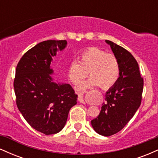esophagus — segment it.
Returning a JSON list of instances; mask_svg holds the SVG:
<instances>
[{
	"label": "esophagus",
	"mask_w": 158,
	"mask_h": 158,
	"mask_svg": "<svg viewBox=\"0 0 158 158\" xmlns=\"http://www.w3.org/2000/svg\"><path fill=\"white\" fill-rule=\"evenodd\" d=\"M78 100H79V102L80 103H83V104H85V101H84V99H83V94H78Z\"/></svg>",
	"instance_id": "34e87169"
}]
</instances>
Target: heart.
I'll use <instances>...</instances> for the list:
<instances>
[{
    "label": "heart",
    "instance_id": "1",
    "mask_svg": "<svg viewBox=\"0 0 158 158\" xmlns=\"http://www.w3.org/2000/svg\"><path fill=\"white\" fill-rule=\"evenodd\" d=\"M78 61L70 63L68 68V77L73 84L80 83L88 73L91 77L78 87L84 90L99 86L102 90L112 88L120 76V64L115 56L106 53L97 48H89L78 56Z\"/></svg>",
    "mask_w": 158,
    "mask_h": 158
}]
</instances>
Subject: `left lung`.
<instances>
[{"label": "left lung", "mask_w": 158, "mask_h": 158, "mask_svg": "<svg viewBox=\"0 0 158 158\" xmlns=\"http://www.w3.org/2000/svg\"><path fill=\"white\" fill-rule=\"evenodd\" d=\"M106 42L118 59L120 76L117 82L106 92V102L102 103L99 116L90 123L97 133L108 137L122 130L139 108L143 79L131 52L108 40Z\"/></svg>", "instance_id": "1"}]
</instances>
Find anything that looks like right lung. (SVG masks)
Returning <instances> with one entry per match:
<instances>
[{"instance_id": "add662e5", "label": "right lung", "mask_w": 158, "mask_h": 158, "mask_svg": "<svg viewBox=\"0 0 158 158\" xmlns=\"http://www.w3.org/2000/svg\"><path fill=\"white\" fill-rule=\"evenodd\" d=\"M67 41L48 40L29 50L15 70L16 104L23 118L34 129L46 135L64 128L70 109L78 96L70 85L56 82L50 68L52 57L66 48Z\"/></svg>"}]
</instances>
